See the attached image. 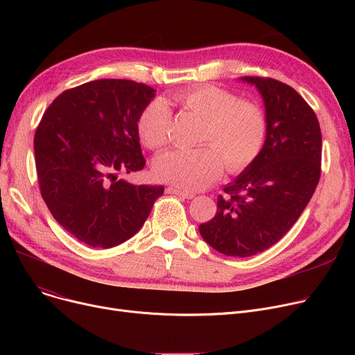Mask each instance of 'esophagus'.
I'll list each match as a JSON object with an SVG mask.
<instances>
[{"label":"esophagus","mask_w":355,"mask_h":355,"mask_svg":"<svg viewBox=\"0 0 355 355\" xmlns=\"http://www.w3.org/2000/svg\"><path fill=\"white\" fill-rule=\"evenodd\" d=\"M166 193H168V194L178 196V197H181V198H189V200L194 198V193L184 191V190H180V189H177V187H168V189H166Z\"/></svg>","instance_id":"obj_1"}]
</instances>
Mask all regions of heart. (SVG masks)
Segmentation results:
<instances>
[{
    "label": "heart",
    "mask_w": 355,
    "mask_h": 355,
    "mask_svg": "<svg viewBox=\"0 0 355 355\" xmlns=\"http://www.w3.org/2000/svg\"><path fill=\"white\" fill-rule=\"evenodd\" d=\"M174 101L202 119L197 149H177L159 155L154 162L158 180L184 191H200L220 177L225 168L237 173L249 166L262 151L266 139L263 110L254 102L236 99L232 92L202 85L185 89ZM171 112L158 99L149 103L138 119L141 142L158 149L168 141Z\"/></svg>",
    "instance_id": "1"
}]
</instances>
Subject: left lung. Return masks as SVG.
I'll return each mask as SVG.
<instances>
[{"instance_id": "obj_1", "label": "left lung", "mask_w": 355, "mask_h": 355, "mask_svg": "<svg viewBox=\"0 0 355 355\" xmlns=\"http://www.w3.org/2000/svg\"><path fill=\"white\" fill-rule=\"evenodd\" d=\"M262 96L266 139L256 159L225 187L216 216L198 226L217 252L249 257L273 246L300 218L321 175L320 122L291 86L263 78H240Z\"/></svg>"}]
</instances>
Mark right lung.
Returning a JSON list of instances; mask_svg holds the SVG:
<instances>
[{
	"label": "right lung",
	"mask_w": 355,
	"mask_h": 355,
	"mask_svg": "<svg viewBox=\"0 0 355 355\" xmlns=\"http://www.w3.org/2000/svg\"><path fill=\"white\" fill-rule=\"evenodd\" d=\"M155 89L99 79L63 92L34 135L42 197L55 221L82 243L109 249L144 226L162 185H135L119 174L141 171L138 119Z\"/></svg>",
	"instance_id": "add662e5"
}]
</instances>
